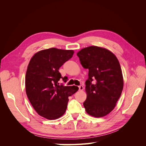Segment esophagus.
<instances>
[{
	"label": "esophagus",
	"mask_w": 146,
	"mask_h": 146,
	"mask_svg": "<svg viewBox=\"0 0 146 146\" xmlns=\"http://www.w3.org/2000/svg\"><path fill=\"white\" fill-rule=\"evenodd\" d=\"M78 88H79V90H80V91H82V90H83V89H84V88H83V86L82 85L79 86H78Z\"/></svg>",
	"instance_id": "34e87169"
}]
</instances>
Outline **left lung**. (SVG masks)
I'll list each match as a JSON object with an SVG mask.
<instances>
[{
  "label": "left lung",
  "mask_w": 146,
  "mask_h": 146,
  "mask_svg": "<svg viewBox=\"0 0 146 146\" xmlns=\"http://www.w3.org/2000/svg\"><path fill=\"white\" fill-rule=\"evenodd\" d=\"M77 55L83 67L89 69L85 82L87 98L83 102L86 113L96 117L107 115L115 107L123 86L117 57L110 50L98 46L82 48Z\"/></svg>",
  "instance_id": "obj_1"
}]
</instances>
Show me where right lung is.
Listing matches in <instances>:
<instances>
[{"mask_svg": "<svg viewBox=\"0 0 146 146\" xmlns=\"http://www.w3.org/2000/svg\"><path fill=\"white\" fill-rule=\"evenodd\" d=\"M72 50L50 48L36 53L31 58L25 76V91L30 102L39 115L49 120L63 116L68 97L78 91L76 86L59 85V69L72 57Z\"/></svg>", "mask_w": 146, "mask_h": 146, "instance_id": "right-lung-1", "label": "right lung"}]
</instances>
